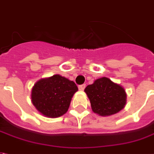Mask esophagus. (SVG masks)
<instances>
[{
  "instance_id": "34e87169",
  "label": "esophagus",
  "mask_w": 154,
  "mask_h": 154,
  "mask_svg": "<svg viewBox=\"0 0 154 154\" xmlns=\"http://www.w3.org/2000/svg\"><path fill=\"white\" fill-rule=\"evenodd\" d=\"M86 87V85H79V90H84Z\"/></svg>"
}]
</instances>
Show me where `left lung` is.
Wrapping results in <instances>:
<instances>
[{"instance_id": "left-lung-1", "label": "left lung", "mask_w": 154, "mask_h": 154, "mask_svg": "<svg viewBox=\"0 0 154 154\" xmlns=\"http://www.w3.org/2000/svg\"><path fill=\"white\" fill-rule=\"evenodd\" d=\"M90 100L92 110L100 116H110L119 112L126 103V94L121 85L103 77L95 80L85 89Z\"/></svg>"}]
</instances>
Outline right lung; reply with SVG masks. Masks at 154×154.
<instances>
[{
	"instance_id": "add662e5",
	"label": "right lung",
	"mask_w": 154,
	"mask_h": 154,
	"mask_svg": "<svg viewBox=\"0 0 154 154\" xmlns=\"http://www.w3.org/2000/svg\"><path fill=\"white\" fill-rule=\"evenodd\" d=\"M77 85L68 79L55 75L36 83L32 89V103L37 110L48 117H58L68 111Z\"/></svg>"
}]
</instances>
